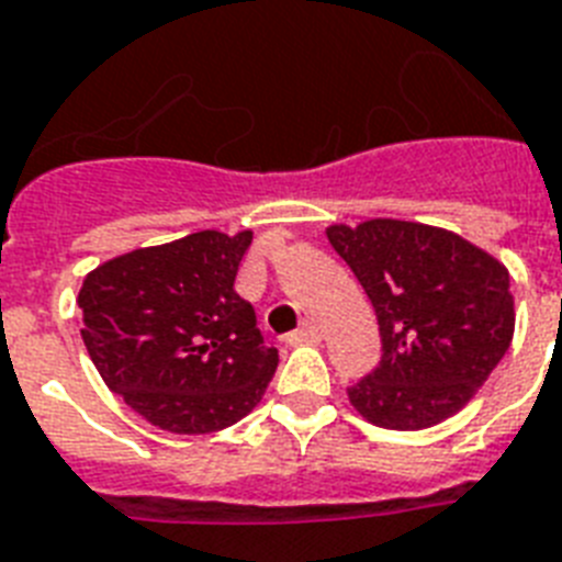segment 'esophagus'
I'll list each match as a JSON object with an SVG mask.
<instances>
[{"label":"esophagus","instance_id":"34e87169","mask_svg":"<svg viewBox=\"0 0 562 562\" xmlns=\"http://www.w3.org/2000/svg\"><path fill=\"white\" fill-rule=\"evenodd\" d=\"M285 341H289L291 347H294V344H315V341H321V329H317L315 324H303L297 333H291Z\"/></svg>","mask_w":562,"mask_h":562}]
</instances>
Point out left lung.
<instances>
[{
  "label": "left lung",
  "instance_id": "left-lung-1",
  "mask_svg": "<svg viewBox=\"0 0 562 562\" xmlns=\"http://www.w3.org/2000/svg\"><path fill=\"white\" fill-rule=\"evenodd\" d=\"M373 303L382 359L347 387L373 426L414 431L452 417L514 338L502 262L446 229L375 218L326 229Z\"/></svg>",
  "mask_w": 562,
  "mask_h": 562
}]
</instances>
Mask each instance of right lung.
<instances>
[{
  "label": "right lung",
  "mask_w": 562,
  "mask_h": 562,
  "mask_svg": "<svg viewBox=\"0 0 562 562\" xmlns=\"http://www.w3.org/2000/svg\"><path fill=\"white\" fill-rule=\"evenodd\" d=\"M250 238L203 229L116 256L83 280V347L151 426L210 435L262 400L280 356L233 289Z\"/></svg>",
  "instance_id": "obj_1"
}]
</instances>
